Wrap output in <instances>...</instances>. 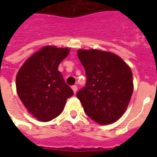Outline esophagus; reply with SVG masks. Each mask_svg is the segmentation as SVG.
Wrapping results in <instances>:
<instances>
[{"instance_id": "obj_1", "label": "esophagus", "mask_w": 157, "mask_h": 157, "mask_svg": "<svg viewBox=\"0 0 157 157\" xmlns=\"http://www.w3.org/2000/svg\"><path fill=\"white\" fill-rule=\"evenodd\" d=\"M71 89H72V90H73V92H74V93H75V92H76V91H77V86H75V85L72 86Z\"/></svg>"}]
</instances>
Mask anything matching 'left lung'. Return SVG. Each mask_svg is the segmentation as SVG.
<instances>
[{"label":"left lung","instance_id":"left-lung-1","mask_svg":"<svg viewBox=\"0 0 157 157\" xmlns=\"http://www.w3.org/2000/svg\"><path fill=\"white\" fill-rule=\"evenodd\" d=\"M86 83L76 93L86 115L100 124L118 120L128 107L134 85L132 71L120 57L98 49H79Z\"/></svg>","mask_w":157,"mask_h":157}]
</instances>
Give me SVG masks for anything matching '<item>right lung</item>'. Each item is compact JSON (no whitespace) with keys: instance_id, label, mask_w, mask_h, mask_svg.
I'll return each mask as SVG.
<instances>
[{"instance_id":"right-lung-1","label":"right lung","mask_w":157,"mask_h":157,"mask_svg":"<svg viewBox=\"0 0 157 157\" xmlns=\"http://www.w3.org/2000/svg\"><path fill=\"white\" fill-rule=\"evenodd\" d=\"M69 52L68 48L45 46L28 59L17 72L19 98L39 121H50L59 115L66 100L74 94L58 71Z\"/></svg>"}]
</instances>
